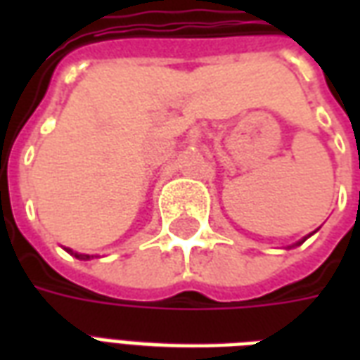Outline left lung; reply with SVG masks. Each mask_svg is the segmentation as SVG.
Instances as JSON below:
<instances>
[{"label":"left lung","instance_id":"8db88e82","mask_svg":"<svg viewBox=\"0 0 360 360\" xmlns=\"http://www.w3.org/2000/svg\"><path fill=\"white\" fill-rule=\"evenodd\" d=\"M302 241H304V239H302ZM302 241H299V243H297V245H301V243H302Z\"/></svg>","mask_w":360,"mask_h":360}]
</instances>
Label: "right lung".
Wrapping results in <instances>:
<instances>
[{
    "label": "right lung",
    "instance_id": "add662e5",
    "mask_svg": "<svg viewBox=\"0 0 360 360\" xmlns=\"http://www.w3.org/2000/svg\"><path fill=\"white\" fill-rule=\"evenodd\" d=\"M65 250H67V252H71L75 258H81V260H89V258H90V255H79V252H73L71 249H65Z\"/></svg>",
    "mask_w": 360,
    "mask_h": 360
}]
</instances>
